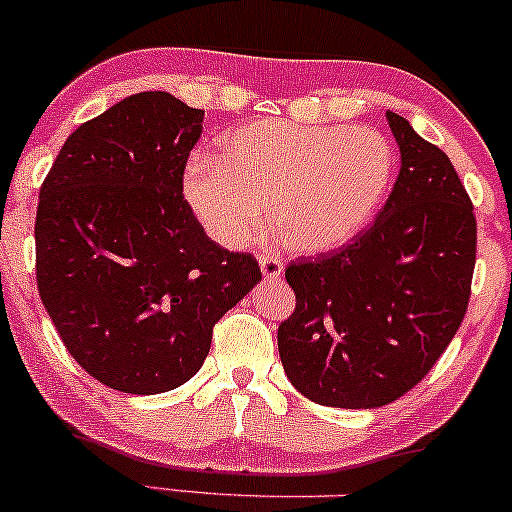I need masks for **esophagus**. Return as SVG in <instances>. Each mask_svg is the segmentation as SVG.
I'll return each mask as SVG.
<instances>
[{
    "mask_svg": "<svg viewBox=\"0 0 512 512\" xmlns=\"http://www.w3.org/2000/svg\"><path fill=\"white\" fill-rule=\"evenodd\" d=\"M260 267H262L264 279H269V281L279 279L281 272H284V262H281L279 255H272V252H262Z\"/></svg>",
    "mask_w": 512,
    "mask_h": 512,
    "instance_id": "obj_1",
    "label": "esophagus"
}]
</instances>
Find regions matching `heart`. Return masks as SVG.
Segmentation results:
<instances>
[{"label":"heart","instance_id":"heart-1","mask_svg":"<svg viewBox=\"0 0 512 512\" xmlns=\"http://www.w3.org/2000/svg\"><path fill=\"white\" fill-rule=\"evenodd\" d=\"M395 173V149L373 127L260 120L223 134L219 161L195 156L185 197L209 236L248 245L264 226L296 252H325L368 226Z\"/></svg>","mask_w":512,"mask_h":512}]
</instances>
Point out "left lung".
Wrapping results in <instances>:
<instances>
[{"label":"left lung","instance_id":"obj_1","mask_svg":"<svg viewBox=\"0 0 512 512\" xmlns=\"http://www.w3.org/2000/svg\"><path fill=\"white\" fill-rule=\"evenodd\" d=\"M402 154L366 231L286 267L296 308L279 325L291 385L325 407L407 395L448 349L472 296L477 216L450 158L387 113Z\"/></svg>","mask_w":512,"mask_h":512}]
</instances>
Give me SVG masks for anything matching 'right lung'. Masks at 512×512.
<instances>
[{
	"instance_id": "add662e5",
	"label": "right lung",
	"mask_w": 512,
	"mask_h": 512,
	"mask_svg": "<svg viewBox=\"0 0 512 512\" xmlns=\"http://www.w3.org/2000/svg\"><path fill=\"white\" fill-rule=\"evenodd\" d=\"M202 120L166 91L134 93L76 127L40 185V301L74 361L129 395L187 383L216 322L262 279L182 195Z\"/></svg>"
}]
</instances>
